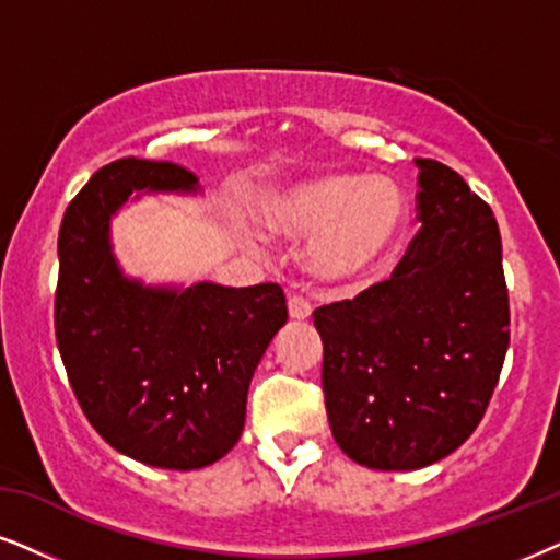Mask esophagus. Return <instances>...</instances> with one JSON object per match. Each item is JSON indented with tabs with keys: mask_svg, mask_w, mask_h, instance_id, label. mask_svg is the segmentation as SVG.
Wrapping results in <instances>:
<instances>
[{
	"mask_svg": "<svg viewBox=\"0 0 560 560\" xmlns=\"http://www.w3.org/2000/svg\"><path fill=\"white\" fill-rule=\"evenodd\" d=\"M289 317L292 320H307L310 315H313V304L304 300L302 294H289Z\"/></svg>",
	"mask_w": 560,
	"mask_h": 560,
	"instance_id": "obj_1",
	"label": "esophagus"
}]
</instances>
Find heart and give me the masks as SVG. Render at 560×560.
Wrapping results in <instances>:
<instances>
[{
  "label": "heart",
  "instance_id": "heart-1",
  "mask_svg": "<svg viewBox=\"0 0 560 560\" xmlns=\"http://www.w3.org/2000/svg\"><path fill=\"white\" fill-rule=\"evenodd\" d=\"M258 219L271 235L313 237L307 264L320 279H353L398 250L408 207L393 180L332 175L268 194Z\"/></svg>",
  "mask_w": 560,
  "mask_h": 560
}]
</instances>
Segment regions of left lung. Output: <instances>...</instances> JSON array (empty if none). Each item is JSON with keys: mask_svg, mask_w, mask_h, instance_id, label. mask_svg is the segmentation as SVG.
I'll return each instance as SVG.
<instances>
[{"mask_svg": "<svg viewBox=\"0 0 560 560\" xmlns=\"http://www.w3.org/2000/svg\"><path fill=\"white\" fill-rule=\"evenodd\" d=\"M416 167L423 228L390 279L313 315L332 439L374 470L455 452L483 419L509 349L497 217L452 167Z\"/></svg>", "mask_w": 560, "mask_h": 560, "instance_id": "8db88e82", "label": "left lung"}]
</instances>
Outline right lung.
Returning a JSON list of instances; mask_svg holds the SVG:
<instances>
[{"label": "right lung", "instance_id": "obj_1", "mask_svg": "<svg viewBox=\"0 0 560 560\" xmlns=\"http://www.w3.org/2000/svg\"><path fill=\"white\" fill-rule=\"evenodd\" d=\"M133 190H196L173 162L124 158L69 201L59 230L56 343L92 429L113 450L165 470H196L235 447L253 372L287 323L279 284L152 289L126 279L110 214Z\"/></svg>", "mask_w": 560, "mask_h": 560}]
</instances>
